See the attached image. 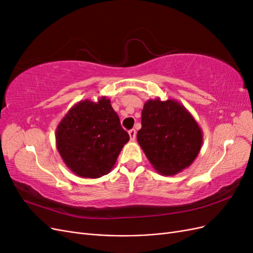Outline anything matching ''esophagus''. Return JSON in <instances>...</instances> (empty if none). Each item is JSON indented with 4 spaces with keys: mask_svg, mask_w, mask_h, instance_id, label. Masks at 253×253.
<instances>
[{
    "mask_svg": "<svg viewBox=\"0 0 253 253\" xmlns=\"http://www.w3.org/2000/svg\"><path fill=\"white\" fill-rule=\"evenodd\" d=\"M128 135H129V139H131L132 141H134L136 139V129H134V128L129 129Z\"/></svg>",
    "mask_w": 253,
    "mask_h": 253,
    "instance_id": "34e87169",
    "label": "esophagus"
}]
</instances>
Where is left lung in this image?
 <instances>
[{
	"instance_id": "8db88e82",
	"label": "left lung",
	"mask_w": 253,
	"mask_h": 253,
	"mask_svg": "<svg viewBox=\"0 0 253 253\" xmlns=\"http://www.w3.org/2000/svg\"><path fill=\"white\" fill-rule=\"evenodd\" d=\"M137 141L154 169L172 176L192 165L203 144V132L180 102L150 99L141 113Z\"/></svg>"
}]
</instances>
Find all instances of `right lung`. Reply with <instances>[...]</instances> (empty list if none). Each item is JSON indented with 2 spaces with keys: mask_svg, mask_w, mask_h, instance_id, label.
Masks as SVG:
<instances>
[{
  "mask_svg": "<svg viewBox=\"0 0 253 253\" xmlns=\"http://www.w3.org/2000/svg\"><path fill=\"white\" fill-rule=\"evenodd\" d=\"M129 140L117 113L106 97L97 102L76 103L56 129V145L61 158L73 173L84 178L109 174Z\"/></svg>",
  "mask_w": 253,
  "mask_h": 253,
  "instance_id": "add662e5",
  "label": "right lung"
}]
</instances>
